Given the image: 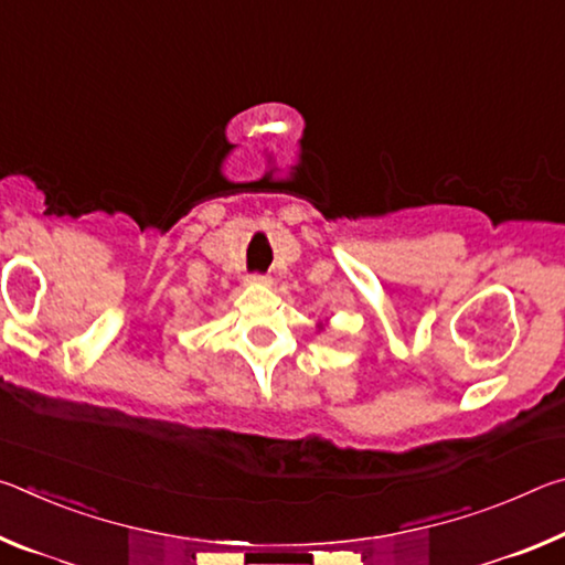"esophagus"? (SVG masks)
<instances>
[{
  "label": "esophagus",
  "instance_id": "1",
  "mask_svg": "<svg viewBox=\"0 0 565 565\" xmlns=\"http://www.w3.org/2000/svg\"><path fill=\"white\" fill-rule=\"evenodd\" d=\"M246 281L248 284H271V276L269 274H248Z\"/></svg>",
  "mask_w": 565,
  "mask_h": 565
}]
</instances>
